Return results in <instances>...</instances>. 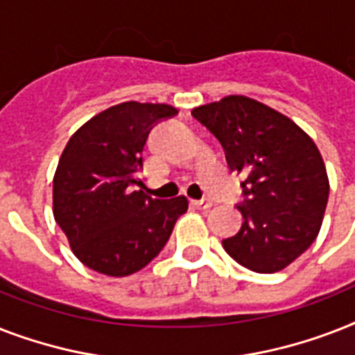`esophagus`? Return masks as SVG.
<instances>
[{"label":"esophagus","mask_w":355,"mask_h":355,"mask_svg":"<svg viewBox=\"0 0 355 355\" xmlns=\"http://www.w3.org/2000/svg\"><path fill=\"white\" fill-rule=\"evenodd\" d=\"M191 202H193V206L195 208H199V210H208V208H211V205H214V202H211L210 199H200V200H191Z\"/></svg>","instance_id":"obj_1"}]
</instances>
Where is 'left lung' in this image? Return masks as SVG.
Wrapping results in <instances>:
<instances>
[{
    "instance_id": "obj_1",
    "label": "left lung",
    "mask_w": 355,
    "mask_h": 355,
    "mask_svg": "<svg viewBox=\"0 0 355 355\" xmlns=\"http://www.w3.org/2000/svg\"><path fill=\"white\" fill-rule=\"evenodd\" d=\"M191 116L243 177L241 230L223 247L254 272L282 270L308 250L322 225L330 184L317 145L284 114L243 96L202 105Z\"/></svg>"
}]
</instances>
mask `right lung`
I'll list each match as a JSON object with an SVG mask.
<instances>
[{"instance_id":"add662e5","label":"right lung","mask_w":355,"mask_h":355,"mask_svg":"<svg viewBox=\"0 0 355 355\" xmlns=\"http://www.w3.org/2000/svg\"><path fill=\"white\" fill-rule=\"evenodd\" d=\"M175 114L169 105L121 103L69 138L53 178V214L86 267L107 276L138 272L188 210L186 197H149L139 178L149 132Z\"/></svg>"}]
</instances>
